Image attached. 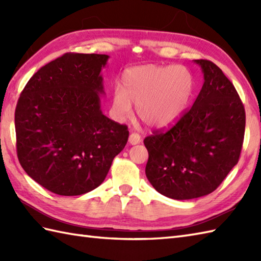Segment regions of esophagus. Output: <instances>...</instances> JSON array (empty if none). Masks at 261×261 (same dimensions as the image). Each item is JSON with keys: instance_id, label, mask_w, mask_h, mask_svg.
<instances>
[{"instance_id": "34e87169", "label": "esophagus", "mask_w": 261, "mask_h": 261, "mask_svg": "<svg viewBox=\"0 0 261 261\" xmlns=\"http://www.w3.org/2000/svg\"><path fill=\"white\" fill-rule=\"evenodd\" d=\"M141 141V137L138 135V134H131L129 137V143L132 146L138 145V143H140Z\"/></svg>"}]
</instances>
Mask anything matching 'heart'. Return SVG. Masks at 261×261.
I'll return each instance as SVG.
<instances>
[{
  "mask_svg": "<svg viewBox=\"0 0 261 261\" xmlns=\"http://www.w3.org/2000/svg\"><path fill=\"white\" fill-rule=\"evenodd\" d=\"M193 90L194 79L185 66H135L122 73L120 88L113 92L114 115L120 121L130 118L134 103L147 125L165 127L186 109Z\"/></svg>",
  "mask_w": 261,
  "mask_h": 261,
  "instance_id": "heart-1",
  "label": "heart"
}]
</instances>
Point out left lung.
<instances>
[{"mask_svg":"<svg viewBox=\"0 0 261 261\" xmlns=\"http://www.w3.org/2000/svg\"><path fill=\"white\" fill-rule=\"evenodd\" d=\"M204 83L193 107L167 131L145 139L146 176L154 190L174 199L207 195L239 162L246 112L233 84L214 63L194 60Z\"/></svg>","mask_w":261,"mask_h":261,"instance_id":"obj_1","label":"left lung"}]
</instances>
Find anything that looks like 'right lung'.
I'll use <instances>...</instances> for the list:
<instances>
[{
  "mask_svg": "<svg viewBox=\"0 0 261 261\" xmlns=\"http://www.w3.org/2000/svg\"><path fill=\"white\" fill-rule=\"evenodd\" d=\"M108 59L65 54L31 77L16 104L19 162L33 180L58 195H82L101 185L126 145V125L101 110V70Z\"/></svg>",
  "mask_w": 261,
  "mask_h": 261,
  "instance_id": "add662e5",
  "label": "right lung"
}]
</instances>
